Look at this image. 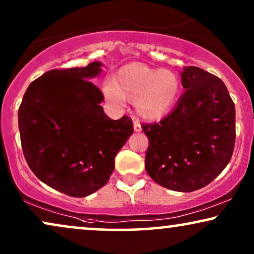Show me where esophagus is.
<instances>
[{"label": "esophagus", "mask_w": 254, "mask_h": 254, "mask_svg": "<svg viewBox=\"0 0 254 254\" xmlns=\"http://www.w3.org/2000/svg\"><path fill=\"white\" fill-rule=\"evenodd\" d=\"M133 130L136 131V132H140L141 131V125L137 120H133Z\"/></svg>", "instance_id": "esophagus-1"}]
</instances>
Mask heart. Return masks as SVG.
<instances>
[{
  "label": "heart",
  "instance_id": "heart-1",
  "mask_svg": "<svg viewBox=\"0 0 254 254\" xmlns=\"http://www.w3.org/2000/svg\"><path fill=\"white\" fill-rule=\"evenodd\" d=\"M110 102L122 104L134 101L140 117L148 121L160 120L173 109L181 93L177 74L170 69L152 68L141 63L122 67L116 81H109L103 88Z\"/></svg>",
  "mask_w": 254,
  "mask_h": 254
}]
</instances>
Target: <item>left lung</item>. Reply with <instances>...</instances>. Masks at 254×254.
<instances>
[{
	"label": "left lung",
	"mask_w": 254,
	"mask_h": 254,
	"mask_svg": "<svg viewBox=\"0 0 254 254\" xmlns=\"http://www.w3.org/2000/svg\"><path fill=\"white\" fill-rule=\"evenodd\" d=\"M185 88L173 111L143 124L148 148L145 170L162 187L194 191L210 184L229 164L236 139L235 103L223 81L194 66L181 72Z\"/></svg>",
	"instance_id": "left-lung-1"
}]
</instances>
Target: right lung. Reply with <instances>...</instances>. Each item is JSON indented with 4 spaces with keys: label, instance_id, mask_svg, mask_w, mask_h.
I'll return each instance as SVG.
<instances>
[{
    "label": "right lung",
    "instance_id": "1",
    "mask_svg": "<svg viewBox=\"0 0 254 254\" xmlns=\"http://www.w3.org/2000/svg\"><path fill=\"white\" fill-rule=\"evenodd\" d=\"M102 64L52 69L31 82L18 109L23 153L37 178L56 190L84 197L109 180L115 157L133 132L131 118L104 114L90 79Z\"/></svg>",
    "mask_w": 254,
    "mask_h": 254
}]
</instances>
